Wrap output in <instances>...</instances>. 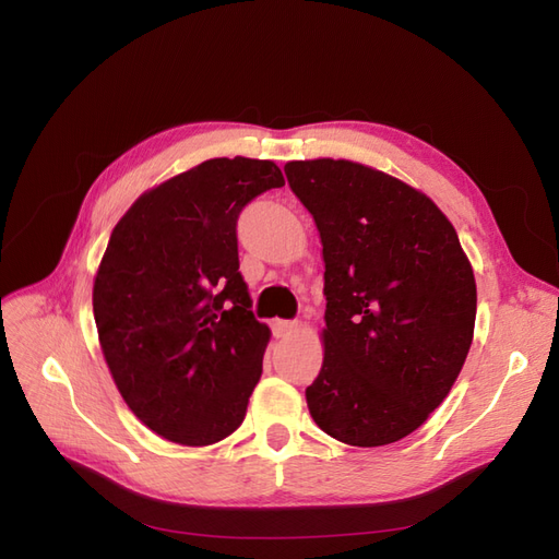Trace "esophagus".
<instances>
[{"mask_svg":"<svg viewBox=\"0 0 559 559\" xmlns=\"http://www.w3.org/2000/svg\"><path fill=\"white\" fill-rule=\"evenodd\" d=\"M273 331L277 337H289L294 331H298L296 321H284V319H275L273 321Z\"/></svg>","mask_w":559,"mask_h":559,"instance_id":"obj_1","label":"esophagus"}]
</instances>
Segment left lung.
Returning a JSON list of instances; mask_svg holds the SVG:
<instances>
[{"label":"left lung","instance_id":"obj_1","mask_svg":"<svg viewBox=\"0 0 559 559\" xmlns=\"http://www.w3.org/2000/svg\"><path fill=\"white\" fill-rule=\"evenodd\" d=\"M324 259V361L306 389L314 425L378 448L419 429L460 378L476 326V277L436 202L345 158L284 165Z\"/></svg>","mask_w":559,"mask_h":559}]
</instances>
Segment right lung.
Returning a JSON list of instances; mask_svg holds the SVG:
<instances>
[{
    "label": "right lung",
    "mask_w": 559,
    "mask_h": 559,
    "mask_svg": "<svg viewBox=\"0 0 559 559\" xmlns=\"http://www.w3.org/2000/svg\"><path fill=\"white\" fill-rule=\"evenodd\" d=\"M284 186L273 160L212 158L144 191L111 230L93 282L99 347L128 408L179 445L238 429L270 329L253 319L235 224Z\"/></svg>",
    "instance_id": "right-lung-1"
}]
</instances>
